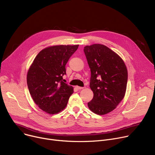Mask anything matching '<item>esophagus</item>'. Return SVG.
Wrapping results in <instances>:
<instances>
[{
  "label": "esophagus",
  "instance_id": "esophagus-1",
  "mask_svg": "<svg viewBox=\"0 0 155 155\" xmlns=\"http://www.w3.org/2000/svg\"><path fill=\"white\" fill-rule=\"evenodd\" d=\"M75 88L77 89V90H81V89H83L84 88V87H78V86H76L75 87Z\"/></svg>",
  "mask_w": 155,
  "mask_h": 155
}]
</instances>
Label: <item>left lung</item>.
<instances>
[{"mask_svg": "<svg viewBox=\"0 0 155 155\" xmlns=\"http://www.w3.org/2000/svg\"><path fill=\"white\" fill-rule=\"evenodd\" d=\"M84 50L91 71L90 87L94 92L88 107L97 115L107 114L125 97L127 67L117 54L104 45H87Z\"/></svg>", "mask_w": 155, "mask_h": 155, "instance_id": "left-lung-1", "label": "left lung"}]
</instances>
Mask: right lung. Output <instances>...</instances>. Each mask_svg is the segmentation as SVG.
<instances>
[{
  "label": "right lung",
  "mask_w": 155,
  "mask_h": 155,
  "mask_svg": "<svg viewBox=\"0 0 155 155\" xmlns=\"http://www.w3.org/2000/svg\"><path fill=\"white\" fill-rule=\"evenodd\" d=\"M76 45H55L37 54L27 75V86L36 105L48 114H56L67 106L74 88L63 81L65 65L77 50Z\"/></svg>",
  "instance_id": "right-lung-1"
}]
</instances>
